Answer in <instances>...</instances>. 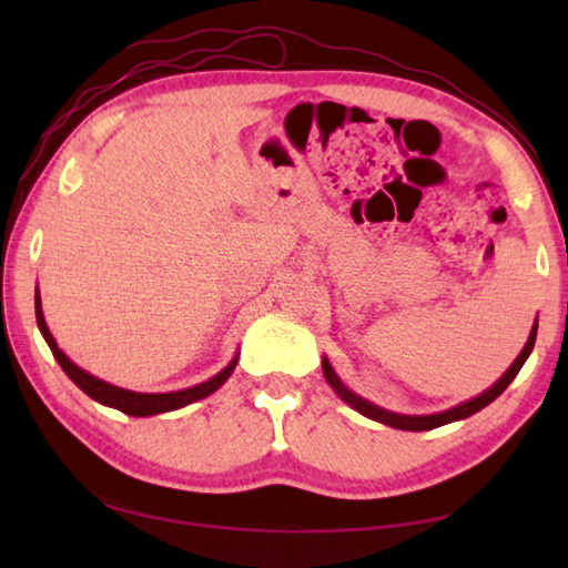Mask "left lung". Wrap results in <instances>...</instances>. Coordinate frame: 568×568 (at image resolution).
<instances>
[{"label":"left lung","instance_id":"obj_1","mask_svg":"<svg viewBox=\"0 0 568 568\" xmlns=\"http://www.w3.org/2000/svg\"><path fill=\"white\" fill-rule=\"evenodd\" d=\"M536 331H538V325L534 323L531 335H528V341H526V345H524L521 355H518L511 368H508V371L504 373V376L494 383L491 388H488L486 393H480V396L474 398V400L460 403V406L450 408V410H444V413H434V416H398V413H390V410H383V408H378V406H373V403H368V400L361 398V396H355V393H351L348 388H345L343 383L338 381V376H335V373H333L331 363L325 361V358H323V373H325V381H328L331 386H333V390L338 393V396H341L345 403H351V406H353L355 410L363 413L365 418H373V420H378V423H386V426L400 428V430H430V428L446 426V423H450V420H460V418L474 416L476 410L486 408L488 403L501 396V393L508 388V383H511V381L518 376V371H521V365L526 363L528 353L534 351Z\"/></svg>","mask_w":568,"mask_h":568}]
</instances>
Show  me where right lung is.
Masks as SVG:
<instances>
[{
	"instance_id": "1",
	"label": "right lung",
	"mask_w": 568,
	"mask_h": 568,
	"mask_svg": "<svg viewBox=\"0 0 568 568\" xmlns=\"http://www.w3.org/2000/svg\"><path fill=\"white\" fill-rule=\"evenodd\" d=\"M34 307H37V325H40L47 345L52 348V355L57 358V363L62 365V371L67 373V376H70L77 383V386L88 393L90 398L102 403V406H110V408H118L122 413H128V416H155V413H168V410L187 406V403H195L200 398L210 396L213 390H217L230 378V373L235 371L237 358L230 363L225 371H220L215 378L200 383V386H195V388H185V390H175V393H134V390L110 386V383H104L100 378L90 376V373H84L82 368H77V365L60 351V345L54 343L52 333L44 323L40 293H37V297H34Z\"/></svg>"
}]
</instances>
